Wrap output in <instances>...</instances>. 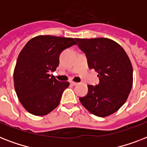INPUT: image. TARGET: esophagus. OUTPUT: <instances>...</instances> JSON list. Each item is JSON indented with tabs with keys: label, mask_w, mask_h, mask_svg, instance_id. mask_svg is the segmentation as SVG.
<instances>
[{
	"label": "esophagus",
	"mask_w": 147,
	"mask_h": 147,
	"mask_svg": "<svg viewBox=\"0 0 147 147\" xmlns=\"http://www.w3.org/2000/svg\"><path fill=\"white\" fill-rule=\"evenodd\" d=\"M71 85H78V82H71Z\"/></svg>",
	"instance_id": "34e87169"
}]
</instances>
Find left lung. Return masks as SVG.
<instances>
[{
	"label": "left lung",
	"instance_id": "obj_1",
	"mask_svg": "<svg viewBox=\"0 0 147 147\" xmlns=\"http://www.w3.org/2000/svg\"><path fill=\"white\" fill-rule=\"evenodd\" d=\"M76 42L88 59L89 69L98 72L99 84L88 85L82 105L95 116L104 117L118 111L133 85V67L124 49L107 38L78 39Z\"/></svg>",
	"mask_w": 147,
	"mask_h": 147
}]
</instances>
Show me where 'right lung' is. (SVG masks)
Here are the masks:
<instances>
[{"mask_svg":"<svg viewBox=\"0 0 147 147\" xmlns=\"http://www.w3.org/2000/svg\"><path fill=\"white\" fill-rule=\"evenodd\" d=\"M73 38L37 36L27 42L13 71L17 95L24 107L36 116H44L59 105L68 82H59L50 71L59 66L64 49L76 45Z\"/></svg>","mask_w":147,"mask_h":147,"instance_id":"add662e5","label":"right lung"}]
</instances>
